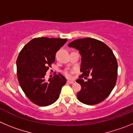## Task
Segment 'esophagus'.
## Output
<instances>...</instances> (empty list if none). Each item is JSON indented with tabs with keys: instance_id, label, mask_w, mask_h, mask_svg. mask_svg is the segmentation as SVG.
Segmentation results:
<instances>
[{
	"instance_id": "esophagus-1",
	"label": "esophagus",
	"mask_w": 133,
	"mask_h": 133,
	"mask_svg": "<svg viewBox=\"0 0 133 133\" xmlns=\"http://www.w3.org/2000/svg\"><path fill=\"white\" fill-rule=\"evenodd\" d=\"M67 82H68V83H74L75 81H74V80H68V81H67Z\"/></svg>"
}]
</instances>
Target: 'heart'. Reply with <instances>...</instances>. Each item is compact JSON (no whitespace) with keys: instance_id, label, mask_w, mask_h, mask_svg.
I'll return each mask as SVG.
<instances>
[{"instance_id":"obj_1","label":"heart","mask_w":133,"mask_h":133,"mask_svg":"<svg viewBox=\"0 0 133 133\" xmlns=\"http://www.w3.org/2000/svg\"><path fill=\"white\" fill-rule=\"evenodd\" d=\"M65 76H66V77H70V75H69V74L68 72H65Z\"/></svg>"}]
</instances>
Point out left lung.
I'll return each mask as SVG.
<instances>
[{"mask_svg":"<svg viewBox=\"0 0 133 133\" xmlns=\"http://www.w3.org/2000/svg\"><path fill=\"white\" fill-rule=\"evenodd\" d=\"M68 46L79 50L81 56L82 74L76 80L81 89L77 99L89 105L101 103L109 95L117 81L118 64L113 51L103 42L91 38L77 39ZM89 74L92 78L85 82L82 77L86 79Z\"/></svg>","mask_w":133,"mask_h":133,"instance_id":"1","label":"left lung"}]
</instances>
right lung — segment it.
I'll list each match as a JSON object with an SVG mask.
<instances>
[{"mask_svg": "<svg viewBox=\"0 0 133 133\" xmlns=\"http://www.w3.org/2000/svg\"><path fill=\"white\" fill-rule=\"evenodd\" d=\"M67 39L46 37L32 39L22 49L16 60L19 84L27 97L36 105L48 106L57 101L66 79L56 74L48 81L46 71L55 62L56 54Z\"/></svg>", "mask_w": 133, "mask_h": 133, "instance_id": "obj_1", "label": "right lung"}]
</instances>
